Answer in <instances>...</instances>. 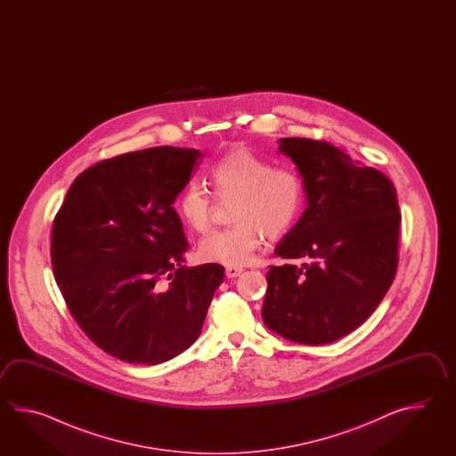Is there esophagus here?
Segmentation results:
<instances>
[{"label": "esophagus", "instance_id": "1", "mask_svg": "<svg viewBox=\"0 0 456 456\" xmlns=\"http://www.w3.org/2000/svg\"><path fill=\"white\" fill-rule=\"evenodd\" d=\"M224 273H226V277H228V279H234V277L241 275L242 269L241 267H226Z\"/></svg>", "mask_w": 456, "mask_h": 456}]
</instances>
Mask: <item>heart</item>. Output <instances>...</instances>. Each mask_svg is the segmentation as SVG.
Here are the masks:
<instances>
[{"label": "heart", "mask_w": 456, "mask_h": 456, "mask_svg": "<svg viewBox=\"0 0 456 456\" xmlns=\"http://www.w3.org/2000/svg\"><path fill=\"white\" fill-rule=\"evenodd\" d=\"M210 183L220 202H232V226L208 232L199 244L207 262L240 267L251 261L264 242V232L277 238L289 232L303 207L300 175L289 166H272L246 148L226 151L210 169ZM179 215L195 232L214 220L215 199L200 184L187 185L179 197Z\"/></svg>", "instance_id": "1"}]
</instances>
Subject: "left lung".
I'll return each instance as SVG.
<instances>
[{
	"label": "left lung",
	"mask_w": 456,
	"mask_h": 456,
	"mask_svg": "<svg viewBox=\"0 0 456 456\" xmlns=\"http://www.w3.org/2000/svg\"><path fill=\"white\" fill-rule=\"evenodd\" d=\"M279 143L298 167L308 207L275 248L289 262L267 272L262 320L285 339L330 344L367 321L395 281L396 189L328 142Z\"/></svg>",
	"instance_id": "1"
}]
</instances>
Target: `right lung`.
<instances>
[{
  "mask_svg": "<svg viewBox=\"0 0 456 456\" xmlns=\"http://www.w3.org/2000/svg\"><path fill=\"white\" fill-rule=\"evenodd\" d=\"M202 153L156 146L77 175L52 228V267L79 328L136 365L171 360L200 336L220 264L185 267L175 210Z\"/></svg>",
  "mask_w": 456,
  "mask_h": 456,
  "instance_id": "1",
  "label": "right lung"
}]
</instances>
